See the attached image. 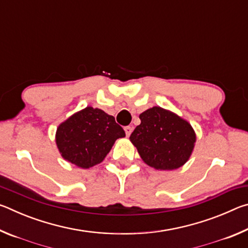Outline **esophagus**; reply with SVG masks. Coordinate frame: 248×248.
I'll list each match as a JSON object with an SVG mask.
<instances>
[{
    "label": "esophagus",
    "mask_w": 248,
    "mask_h": 248,
    "mask_svg": "<svg viewBox=\"0 0 248 248\" xmlns=\"http://www.w3.org/2000/svg\"><path fill=\"white\" fill-rule=\"evenodd\" d=\"M124 131H125V134H127V137H129L130 134H131V132H132V127H130V125H127V127H124Z\"/></svg>",
    "instance_id": "esophagus-1"
}]
</instances>
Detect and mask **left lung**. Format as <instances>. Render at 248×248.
Instances as JSON below:
<instances>
[{
    "instance_id": "left-lung-1",
    "label": "left lung",
    "mask_w": 248,
    "mask_h": 248,
    "mask_svg": "<svg viewBox=\"0 0 248 248\" xmlns=\"http://www.w3.org/2000/svg\"><path fill=\"white\" fill-rule=\"evenodd\" d=\"M141 124L130 136L141 158L159 170L183 166L194 150L196 133L188 121L161 107H152L139 116Z\"/></svg>"
}]
</instances>
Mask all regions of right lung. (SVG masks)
Segmentation results:
<instances>
[{
  "instance_id": "1",
  "label": "right lung",
  "mask_w": 248,
  "mask_h": 248,
  "mask_svg": "<svg viewBox=\"0 0 248 248\" xmlns=\"http://www.w3.org/2000/svg\"><path fill=\"white\" fill-rule=\"evenodd\" d=\"M125 137L115 118L102 109L86 107L57 129L56 143L62 157L81 169L103 162L115 141Z\"/></svg>"
}]
</instances>
